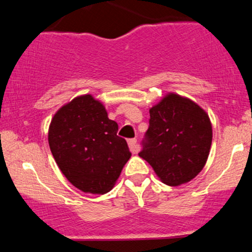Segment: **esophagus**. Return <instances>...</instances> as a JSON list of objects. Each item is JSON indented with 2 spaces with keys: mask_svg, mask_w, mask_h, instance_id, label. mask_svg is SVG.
<instances>
[{
  "mask_svg": "<svg viewBox=\"0 0 252 252\" xmlns=\"http://www.w3.org/2000/svg\"><path fill=\"white\" fill-rule=\"evenodd\" d=\"M137 140L136 138H130V140H128V144H129V148H130V152L134 153V154H136V153L138 152V148H137Z\"/></svg>",
  "mask_w": 252,
  "mask_h": 252,
  "instance_id": "1",
  "label": "esophagus"
}]
</instances>
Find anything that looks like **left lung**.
I'll return each mask as SVG.
<instances>
[{"mask_svg":"<svg viewBox=\"0 0 252 252\" xmlns=\"http://www.w3.org/2000/svg\"><path fill=\"white\" fill-rule=\"evenodd\" d=\"M149 128L138 153L169 186L195 178L206 163L212 126L198 104L169 94L149 110Z\"/></svg>","mask_w":252,"mask_h":252,"instance_id":"left-lung-1","label":"left lung"}]
</instances>
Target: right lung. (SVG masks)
<instances>
[{"mask_svg":"<svg viewBox=\"0 0 252 252\" xmlns=\"http://www.w3.org/2000/svg\"><path fill=\"white\" fill-rule=\"evenodd\" d=\"M103 104L91 94L74 98L58 110L48 143L63 174L78 189L92 194L111 190L131 153L117 136Z\"/></svg>","mask_w":252,"mask_h":252,"instance_id":"add662e5","label":"right lung"}]
</instances>
